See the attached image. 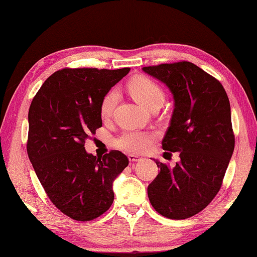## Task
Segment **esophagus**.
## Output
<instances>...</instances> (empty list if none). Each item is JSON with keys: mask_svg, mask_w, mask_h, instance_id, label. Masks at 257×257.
I'll return each mask as SVG.
<instances>
[{"mask_svg": "<svg viewBox=\"0 0 257 257\" xmlns=\"http://www.w3.org/2000/svg\"><path fill=\"white\" fill-rule=\"evenodd\" d=\"M128 159L130 162H138V161L142 160V158H139V156H137V155H133V154H129Z\"/></svg>", "mask_w": 257, "mask_h": 257, "instance_id": "esophagus-1", "label": "esophagus"}]
</instances>
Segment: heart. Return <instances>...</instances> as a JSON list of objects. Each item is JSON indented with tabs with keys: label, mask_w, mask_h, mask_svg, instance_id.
<instances>
[{
	"label": "heart",
	"mask_w": 257,
	"mask_h": 257,
	"mask_svg": "<svg viewBox=\"0 0 257 257\" xmlns=\"http://www.w3.org/2000/svg\"><path fill=\"white\" fill-rule=\"evenodd\" d=\"M129 90L136 101L149 110L155 104H161L164 101V93L161 87L150 78L136 77L129 82ZM119 99V90L111 88L101 99L99 114L103 119H107L112 114L116 102ZM153 143V136L150 133L128 130L115 139L114 144L118 149L128 153H143L150 149Z\"/></svg>",
	"instance_id": "heart-1"
}]
</instances>
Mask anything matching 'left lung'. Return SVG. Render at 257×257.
<instances>
[{"label": "left lung", "instance_id": "8db88e82", "mask_svg": "<svg viewBox=\"0 0 257 257\" xmlns=\"http://www.w3.org/2000/svg\"><path fill=\"white\" fill-rule=\"evenodd\" d=\"M143 70L167 85L173 95L175 108L162 147L179 152L180 158L175 168L154 160L160 172L147 194L161 215L187 219L204 210L219 193L233 153L228 95L219 80L188 61Z\"/></svg>", "mask_w": 257, "mask_h": 257}]
</instances>
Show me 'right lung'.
<instances>
[{"label": "right lung", "mask_w": 257, "mask_h": 257, "mask_svg": "<svg viewBox=\"0 0 257 257\" xmlns=\"http://www.w3.org/2000/svg\"><path fill=\"white\" fill-rule=\"evenodd\" d=\"M130 68L62 69L33 98L27 153L51 202L73 220L90 221L112 205V184L129 160L120 151L94 156L85 141L102 127V97Z\"/></svg>", "instance_id": "right-lung-1"}]
</instances>
